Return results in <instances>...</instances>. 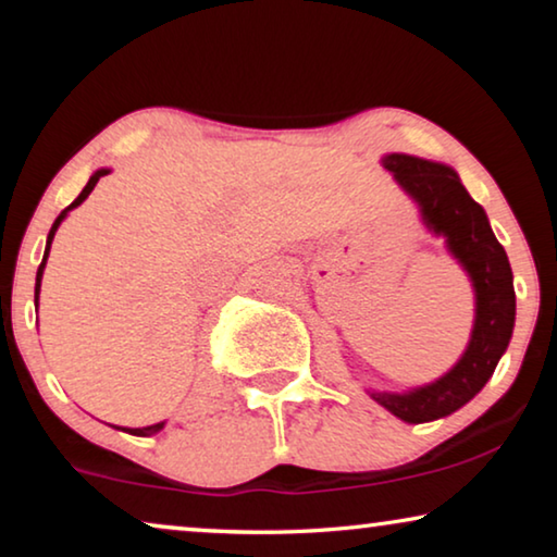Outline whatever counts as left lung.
I'll list each match as a JSON object with an SVG mask.
<instances>
[{
	"label": "left lung",
	"instance_id": "obj_1",
	"mask_svg": "<svg viewBox=\"0 0 557 557\" xmlns=\"http://www.w3.org/2000/svg\"><path fill=\"white\" fill-rule=\"evenodd\" d=\"M383 166L421 208L423 223L444 235L446 248L469 273L476 296L474 330L461 360L436 383L408 393H372L380 406L406 423L451 416L486 385L505 355L515 326V286L505 248L490 220L451 166L408 154H387Z\"/></svg>",
	"mask_w": 557,
	"mask_h": 557
}]
</instances>
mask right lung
I'll return each mask as SVG.
<instances>
[{
    "instance_id": "add662e5",
    "label": "right lung",
    "mask_w": 557,
    "mask_h": 557,
    "mask_svg": "<svg viewBox=\"0 0 557 557\" xmlns=\"http://www.w3.org/2000/svg\"><path fill=\"white\" fill-rule=\"evenodd\" d=\"M103 174H109V170H98L94 177L88 180V185L83 187V193L75 197V200L67 205V208L60 212V215L55 218V223H52V227H50V235H48V246H45V256H42V263H40V269H37V278H35V301H37V296H40V281H42V271H45V261H48V253H50V243H52V238H55V231H58V225L63 223L65 220V215L67 212H71L73 208H78V205L86 200V197L94 193V187H96V182L103 177ZM164 429V423H154V425H147V429H126V433H132V436H151V433H159Z\"/></svg>"
}]
</instances>
